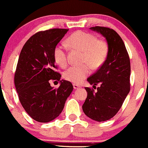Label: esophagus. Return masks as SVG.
Instances as JSON below:
<instances>
[{"mask_svg":"<svg viewBox=\"0 0 148 148\" xmlns=\"http://www.w3.org/2000/svg\"><path fill=\"white\" fill-rule=\"evenodd\" d=\"M80 87V86H78L77 84H73V88L74 89H77V88H79Z\"/></svg>","mask_w":148,"mask_h":148,"instance_id":"34e87169","label":"esophagus"}]
</instances>
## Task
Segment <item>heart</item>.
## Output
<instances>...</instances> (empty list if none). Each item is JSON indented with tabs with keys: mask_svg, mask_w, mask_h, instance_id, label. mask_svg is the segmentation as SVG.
Masks as SVG:
<instances>
[{
	"mask_svg": "<svg viewBox=\"0 0 148 148\" xmlns=\"http://www.w3.org/2000/svg\"><path fill=\"white\" fill-rule=\"evenodd\" d=\"M68 46L84 52L83 62L88 63L93 69L100 68L108 55V45L106 42L98 39L95 35L85 32H75L67 39ZM55 61L58 65L65 67L68 64L66 47L62 44L55 46L53 51ZM89 65L71 66L65 71V80L73 83H80L90 73Z\"/></svg>",
	"mask_w": 148,
	"mask_h": 148,
	"instance_id": "b5f03b06",
	"label": "heart"
}]
</instances>
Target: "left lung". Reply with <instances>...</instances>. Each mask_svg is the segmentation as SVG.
<instances>
[{
    "label": "left lung",
    "mask_w": 148,
    "mask_h": 148,
    "mask_svg": "<svg viewBox=\"0 0 148 148\" xmlns=\"http://www.w3.org/2000/svg\"><path fill=\"white\" fill-rule=\"evenodd\" d=\"M103 35L108 44V55L99 69L87 79L93 88L86 87L87 98L83 103L85 114L97 122H104L119 112L130 90V60L122 38L114 29L90 27Z\"/></svg>",
    "instance_id": "1"
}]
</instances>
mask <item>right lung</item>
<instances>
[{"label":"right lung","mask_w":148,"mask_h":148,"mask_svg":"<svg viewBox=\"0 0 148 148\" xmlns=\"http://www.w3.org/2000/svg\"><path fill=\"white\" fill-rule=\"evenodd\" d=\"M68 29H53L39 32L31 36L23 47L14 75L19 101L26 113L35 121L49 122L63 110L65 101L73 90L72 83L60 80L58 88L49 80H60L55 71L53 51Z\"/></svg>","instance_id":"add662e5"}]
</instances>
